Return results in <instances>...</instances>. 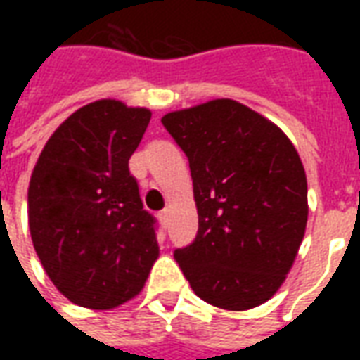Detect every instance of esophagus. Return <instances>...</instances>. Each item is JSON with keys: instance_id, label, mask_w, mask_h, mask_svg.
I'll return each mask as SVG.
<instances>
[{"instance_id": "obj_1", "label": "esophagus", "mask_w": 360, "mask_h": 360, "mask_svg": "<svg viewBox=\"0 0 360 360\" xmlns=\"http://www.w3.org/2000/svg\"><path fill=\"white\" fill-rule=\"evenodd\" d=\"M158 218H160V221H162V226H167V221H169V210H167V208L162 210L160 214H158Z\"/></svg>"}]
</instances>
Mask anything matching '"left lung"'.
I'll list each match as a JSON object with an SVG mask.
<instances>
[{"mask_svg":"<svg viewBox=\"0 0 360 360\" xmlns=\"http://www.w3.org/2000/svg\"><path fill=\"white\" fill-rule=\"evenodd\" d=\"M162 123L188 158L198 210L195 241L173 257L202 301L255 309L285 281L304 237L301 158L279 127L227 98Z\"/></svg>","mask_w":360,"mask_h":360,"instance_id":"1","label":"left lung"}]
</instances>
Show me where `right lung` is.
Instances as JSON below:
<instances>
[{
	"mask_svg": "<svg viewBox=\"0 0 360 360\" xmlns=\"http://www.w3.org/2000/svg\"><path fill=\"white\" fill-rule=\"evenodd\" d=\"M150 117L117 100L89 103L56 129L30 177L36 255L59 293L84 309L133 299L160 255L156 219L129 172Z\"/></svg>",
	"mask_w": 360,
	"mask_h": 360,
	"instance_id": "add662e5",
	"label": "right lung"
}]
</instances>
